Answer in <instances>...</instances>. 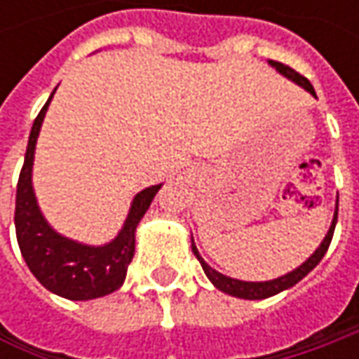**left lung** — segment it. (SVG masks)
Returning <instances> with one entry per match:
<instances>
[{
	"label": "left lung",
	"mask_w": 359,
	"mask_h": 359,
	"mask_svg": "<svg viewBox=\"0 0 359 359\" xmlns=\"http://www.w3.org/2000/svg\"><path fill=\"white\" fill-rule=\"evenodd\" d=\"M269 65L278 72V74H282L283 77H287V79H292L294 83H297L299 88H304V90L311 93L316 100H318V95H316V90H313V86H311L310 81L306 79L304 76H299L297 72H294L292 67H287V65H283L280 62H271L269 60ZM336 222H338V200H336V210H334V219H332V226L327 229V233H325V238L320 243V248L313 252V254L302 264V266H297L296 269H292V271H287V273H283L280 278H276V280H268V282H243V280H236V278H229V276H224V273H219L217 269H214L212 266H208L205 264V259L201 257L200 252H198V248H196V243H194V238H191V252L194 255L198 257V262L201 264V268L205 271V276H208V280L214 283L215 287L219 290V292H224V294H229V296L233 297H241V299H266V297L276 296V294H280L283 290H290L292 285H296L299 280H304L308 273H310L311 269L316 268L320 262H322V257L327 252V248H330V241H332V236H334V229H336Z\"/></svg>",
	"instance_id": "left-lung-1"
}]
</instances>
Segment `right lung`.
I'll list each match as a JSON object with an SVG mask.
<instances>
[{
  "instance_id": "1",
  "label": "right lung",
  "mask_w": 359,
  "mask_h": 359,
  "mask_svg": "<svg viewBox=\"0 0 359 359\" xmlns=\"http://www.w3.org/2000/svg\"><path fill=\"white\" fill-rule=\"evenodd\" d=\"M53 93L49 95L48 104L41 107L39 116L35 118L29 133L15 196V233L21 255L27 268L37 278V282L55 296L74 302H86L104 297L121 287L135 252V229L147 208L151 205L161 184L145 187L140 194H135L118 236L104 245H88L65 238L51 228L39 210L32 173L35 144Z\"/></svg>"
}]
</instances>
